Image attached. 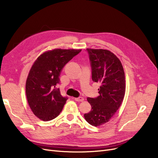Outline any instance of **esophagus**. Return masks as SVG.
Listing matches in <instances>:
<instances>
[{"mask_svg":"<svg viewBox=\"0 0 158 158\" xmlns=\"http://www.w3.org/2000/svg\"><path fill=\"white\" fill-rule=\"evenodd\" d=\"M76 102H83L84 100V98H82V97H79V98H76L75 99H74Z\"/></svg>","mask_w":158,"mask_h":158,"instance_id":"esophagus-1","label":"esophagus"}]
</instances>
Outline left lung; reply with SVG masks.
<instances>
[{"instance_id": "8db88e82", "label": "left lung", "mask_w": 158, "mask_h": 158, "mask_svg": "<svg viewBox=\"0 0 158 158\" xmlns=\"http://www.w3.org/2000/svg\"><path fill=\"white\" fill-rule=\"evenodd\" d=\"M92 66V78L101 86L99 96L88 98L92 106L84 118L91 125L99 127L109 122L120 107L126 84L123 66L118 57L109 50L87 49Z\"/></svg>"}]
</instances>
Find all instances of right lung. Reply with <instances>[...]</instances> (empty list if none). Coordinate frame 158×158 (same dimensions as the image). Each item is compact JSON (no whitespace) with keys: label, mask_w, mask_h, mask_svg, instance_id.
Wrapping results in <instances>:
<instances>
[{"label":"right lung","mask_w":158,"mask_h":158,"mask_svg":"<svg viewBox=\"0 0 158 158\" xmlns=\"http://www.w3.org/2000/svg\"><path fill=\"white\" fill-rule=\"evenodd\" d=\"M82 49H55L44 52L33 63L26 82V94L33 113L44 121L56 118L67 98L62 96L59 76L64 66Z\"/></svg>","instance_id":"obj_1"}]
</instances>
